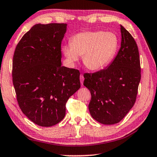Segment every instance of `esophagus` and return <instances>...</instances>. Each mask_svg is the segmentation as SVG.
Segmentation results:
<instances>
[{"mask_svg":"<svg viewBox=\"0 0 157 157\" xmlns=\"http://www.w3.org/2000/svg\"><path fill=\"white\" fill-rule=\"evenodd\" d=\"M80 81H81V83L82 84V85H83V81H84V77H83V74H81V75H80Z\"/></svg>","mask_w":157,"mask_h":157,"instance_id":"obj_1","label":"esophagus"}]
</instances>
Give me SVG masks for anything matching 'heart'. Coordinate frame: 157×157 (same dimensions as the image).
<instances>
[{"label":"heart","instance_id":"heart-1","mask_svg":"<svg viewBox=\"0 0 157 157\" xmlns=\"http://www.w3.org/2000/svg\"><path fill=\"white\" fill-rule=\"evenodd\" d=\"M119 44V38L113 32L84 31L73 36L70 44L64 45L62 50L70 67H74L80 56H83V62L87 68L99 71L112 61Z\"/></svg>","mask_w":157,"mask_h":157}]
</instances>
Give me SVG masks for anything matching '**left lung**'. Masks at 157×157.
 I'll return each instance as SVG.
<instances>
[{
  "mask_svg": "<svg viewBox=\"0 0 157 157\" xmlns=\"http://www.w3.org/2000/svg\"><path fill=\"white\" fill-rule=\"evenodd\" d=\"M121 48L107 68L83 75V86L91 93L90 115L105 125L119 123L133 107L141 78L136 42L121 25Z\"/></svg>",
  "mask_w": 157,
  "mask_h": 157,
  "instance_id": "left-lung-1",
  "label": "left lung"
}]
</instances>
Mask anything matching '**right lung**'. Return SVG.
Instances as JSON below:
<instances>
[{"label": "right lung", "mask_w": 157, "mask_h": 157, "mask_svg": "<svg viewBox=\"0 0 157 157\" xmlns=\"http://www.w3.org/2000/svg\"><path fill=\"white\" fill-rule=\"evenodd\" d=\"M67 24H37L14 50L13 81L20 109L29 119L50 127L64 119L68 99L80 88V72L62 66Z\"/></svg>", "instance_id": "right-lung-1"}]
</instances>
